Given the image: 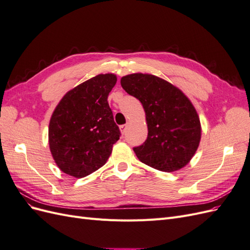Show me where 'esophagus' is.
I'll use <instances>...</instances> for the list:
<instances>
[{
  "label": "esophagus",
  "instance_id": "obj_1",
  "mask_svg": "<svg viewBox=\"0 0 250 250\" xmlns=\"http://www.w3.org/2000/svg\"><path fill=\"white\" fill-rule=\"evenodd\" d=\"M125 129H126V125H121L120 126V130H121V133H122V134L125 133Z\"/></svg>",
  "mask_w": 250,
  "mask_h": 250
}]
</instances>
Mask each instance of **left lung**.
<instances>
[{
	"label": "left lung",
	"mask_w": 250,
	"mask_h": 250,
	"mask_svg": "<svg viewBox=\"0 0 250 250\" xmlns=\"http://www.w3.org/2000/svg\"><path fill=\"white\" fill-rule=\"evenodd\" d=\"M121 85L139 99L145 111L148 137L133 148L139 160L163 172L186 167L201 140L200 119L191 100L177 86L152 74L126 75Z\"/></svg>",
	"instance_id": "1"
}]
</instances>
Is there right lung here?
I'll list each match as a JSON object with an SVG mask.
<instances>
[{"instance_id":"1","label":"right lung","mask_w":250,"mask_h":250,"mask_svg":"<svg viewBox=\"0 0 250 250\" xmlns=\"http://www.w3.org/2000/svg\"><path fill=\"white\" fill-rule=\"evenodd\" d=\"M115 74H99L70 89L59 101L49 123L53 160L63 173L82 178L100 169L120 139L107 97Z\"/></svg>"}]
</instances>
